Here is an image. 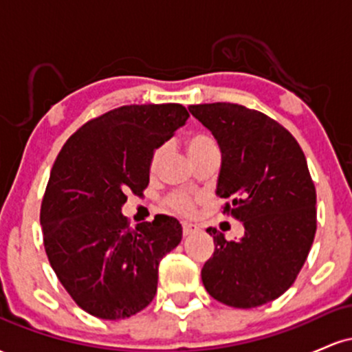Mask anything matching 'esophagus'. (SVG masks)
I'll list each match as a JSON object with an SVG mask.
<instances>
[{"mask_svg": "<svg viewBox=\"0 0 352 352\" xmlns=\"http://www.w3.org/2000/svg\"><path fill=\"white\" fill-rule=\"evenodd\" d=\"M193 232H197V227H195V225L188 223V221H184V223H182V233H184V236L192 235Z\"/></svg>", "mask_w": 352, "mask_h": 352, "instance_id": "esophagus-1", "label": "esophagus"}]
</instances>
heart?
<instances>
[{
    "mask_svg": "<svg viewBox=\"0 0 352 352\" xmlns=\"http://www.w3.org/2000/svg\"><path fill=\"white\" fill-rule=\"evenodd\" d=\"M212 148H218L217 142L207 134H193L187 139V151L192 159L201 155V153L212 151ZM164 153H165L164 145H160V147H157L155 151L152 152L151 162H148V168H151L152 172L155 170L157 165L160 164ZM195 204H197V199L188 192H172L164 199V207L170 210V212L180 213V215H190V213L195 210Z\"/></svg>",
    "mask_w": 352,
    "mask_h": 352,
    "instance_id": "1",
    "label": "heart"
}]
</instances>
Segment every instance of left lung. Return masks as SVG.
I'll return each mask as SVG.
<instances>
[{
    "instance_id": "1",
    "label": "left lung",
    "mask_w": 352,
    "mask_h": 352,
    "mask_svg": "<svg viewBox=\"0 0 352 352\" xmlns=\"http://www.w3.org/2000/svg\"><path fill=\"white\" fill-rule=\"evenodd\" d=\"M188 111L221 151L217 195L245 227L228 241L207 228L215 252L201 268L212 298L233 308H256L280 298L296 280L316 233V188L296 139L263 112L213 102Z\"/></svg>"
}]
</instances>
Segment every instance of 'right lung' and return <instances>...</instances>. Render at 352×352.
Listing matches in <instances>:
<instances>
[{
    "instance_id": "add662e5",
    "label": "right lung",
    "mask_w": 352,
    "mask_h": 352,
    "mask_svg": "<svg viewBox=\"0 0 352 352\" xmlns=\"http://www.w3.org/2000/svg\"><path fill=\"white\" fill-rule=\"evenodd\" d=\"M190 114L182 104L122 106L86 122L56 157L41 204L47 260L76 305L124 319L151 305L160 260L182 240L179 220L132 228L120 208L148 185L152 152Z\"/></svg>"
}]
</instances>
